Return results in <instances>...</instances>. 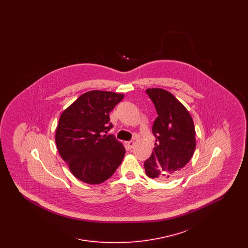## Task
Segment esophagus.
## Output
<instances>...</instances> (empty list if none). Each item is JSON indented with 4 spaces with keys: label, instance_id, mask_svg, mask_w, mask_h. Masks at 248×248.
<instances>
[{
    "label": "esophagus",
    "instance_id": "esophagus-1",
    "mask_svg": "<svg viewBox=\"0 0 248 248\" xmlns=\"http://www.w3.org/2000/svg\"><path fill=\"white\" fill-rule=\"evenodd\" d=\"M126 145H127V147H128V149L131 150V149H133L134 148V145H135V142L134 141H128L126 143Z\"/></svg>",
    "mask_w": 248,
    "mask_h": 248
}]
</instances>
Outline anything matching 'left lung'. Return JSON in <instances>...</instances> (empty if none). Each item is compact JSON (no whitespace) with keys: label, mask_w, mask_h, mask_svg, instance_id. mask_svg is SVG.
<instances>
[{"label":"left lung","mask_w":248,"mask_h":248,"mask_svg":"<svg viewBox=\"0 0 248 248\" xmlns=\"http://www.w3.org/2000/svg\"><path fill=\"white\" fill-rule=\"evenodd\" d=\"M146 93L157 111L153 125L155 148L144 162L148 177L170 180L177 177L191 159L195 147L193 121L177 98L161 88H149Z\"/></svg>","instance_id":"obj_1"}]
</instances>
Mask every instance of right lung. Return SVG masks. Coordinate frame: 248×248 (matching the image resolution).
I'll list each match as a JSON object with an SVG mask.
<instances>
[{
	"label": "right lung",
	"instance_id": "obj_1",
	"mask_svg": "<svg viewBox=\"0 0 248 248\" xmlns=\"http://www.w3.org/2000/svg\"><path fill=\"white\" fill-rule=\"evenodd\" d=\"M124 94L94 90L82 94L66 108L56 132L61 158L74 177L88 184H99L111 177L121 165L125 149L113 135L109 112Z\"/></svg>",
	"mask_w": 248,
	"mask_h": 248
}]
</instances>
